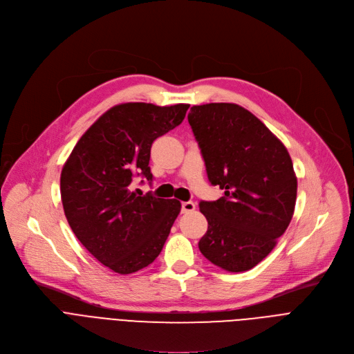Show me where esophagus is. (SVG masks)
Here are the masks:
<instances>
[{
    "label": "esophagus",
    "mask_w": 354,
    "mask_h": 354,
    "mask_svg": "<svg viewBox=\"0 0 354 354\" xmlns=\"http://www.w3.org/2000/svg\"><path fill=\"white\" fill-rule=\"evenodd\" d=\"M196 209V204L193 201H184L181 203V212L187 214V212H192Z\"/></svg>",
    "instance_id": "34e87169"
}]
</instances>
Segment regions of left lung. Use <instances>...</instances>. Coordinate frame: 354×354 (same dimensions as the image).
Masks as SVG:
<instances>
[{
    "label": "left lung",
    "mask_w": 354,
    "mask_h": 354,
    "mask_svg": "<svg viewBox=\"0 0 354 354\" xmlns=\"http://www.w3.org/2000/svg\"><path fill=\"white\" fill-rule=\"evenodd\" d=\"M188 123L208 180L224 196L201 201L208 230L201 254L228 272L257 266L275 248L295 211L297 180L283 143L235 103L193 106Z\"/></svg>",
    "instance_id": "obj_1"
}]
</instances>
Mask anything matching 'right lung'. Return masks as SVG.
<instances>
[{"label": "right lung", "mask_w": 354, "mask_h": 354, "mask_svg": "<svg viewBox=\"0 0 354 354\" xmlns=\"http://www.w3.org/2000/svg\"><path fill=\"white\" fill-rule=\"evenodd\" d=\"M189 104L131 102L109 109L79 139L61 173L66 220L104 266L127 275L161 252L180 201L131 192L134 177L151 181L153 142L178 126Z\"/></svg>", "instance_id": "1"}]
</instances>
